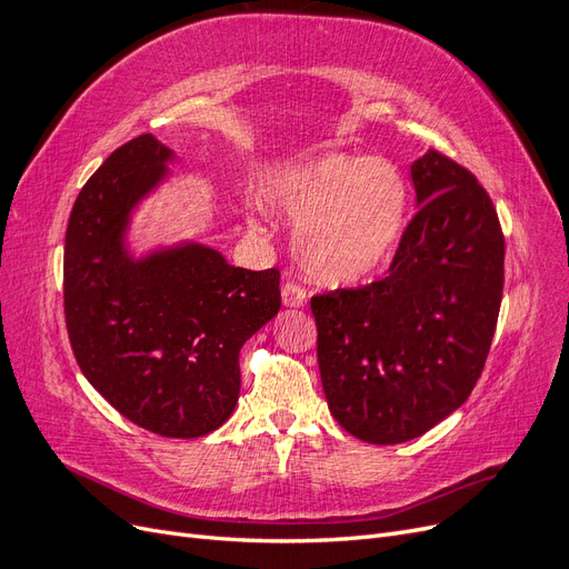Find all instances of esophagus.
Wrapping results in <instances>:
<instances>
[{"mask_svg": "<svg viewBox=\"0 0 569 569\" xmlns=\"http://www.w3.org/2000/svg\"><path fill=\"white\" fill-rule=\"evenodd\" d=\"M306 301H308V295H306V289L301 284L287 282L282 287V303L287 308H301V306H306Z\"/></svg>", "mask_w": 569, "mask_h": 569, "instance_id": "1", "label": "esophagus"}]
</instances>
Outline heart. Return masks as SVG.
Masks as SVG:
<instances>
[{
  "mask_svg": "<svg viewBox=\"0 0 569 569\" xmlns=\"http://www.w3.org/2000/svg\"><path fill=\"white\" fill-rule=\"evenodd\" d=\"M270 199L299 218L295 247L303 270L322 284H353L382 270L408 220V182L387 159L327 151L287 166Z\"/></svg>",
  "mask_w": 569,
  "mask_h": 569,
  "instance_id": "1",
  "label": "heart"
}]
</instances>
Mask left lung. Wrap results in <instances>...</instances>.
Masks as SVG:
<instances>
[{
  "label": "left lung",
  "instance_id": "left-lung-1",
  "mask_svg": "<svg viewBox=\"0 0 569 569\" xmlns=\"http://www.w3.org/2000/svg\"><path fill=\"white\" fill-rule=\"evenodd\" d=\"M418 213L389 274L311 299L335 420L368 443H403L468 401L503 297L506 239L487 189L429 149L410 166Z\"/></svg>",
  "mask_w": 569,
  "mask_h": 569
}]
</instances>
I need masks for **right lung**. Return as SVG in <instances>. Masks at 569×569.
Returning a JSON list of instances; mask_svg holds the SVG:
<instances>
[{"mask_svg": "<svg viewBox=\"0 0 569 569\" xmlns=\"http://www.w3.org/2000/svg\"><path fill=\"white\" fill-rule=\"evenodd\" d=\"M176 153L153 134L118 147L84 182L66 228L63 313L88 382L120 416L170 439L226 422L239 349L280 311V270H244L197 242L134 258V206Z\"/></svg>", "mask_w": 569, "mask_h": 569, "instance_id": "obj_1", "label": "right lung"}]
</instances>
